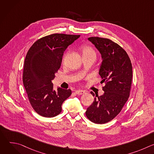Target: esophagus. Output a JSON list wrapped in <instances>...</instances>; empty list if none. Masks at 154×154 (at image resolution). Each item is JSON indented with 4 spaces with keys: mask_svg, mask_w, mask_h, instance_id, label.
<instances>
[{
    "mask_svg": "<svg viewBox=\"0 0 154 154\" xmlns=\"http://www.w3.org/2000/svg\"><path fill=\"white\" fill-rule=\"evenodd\" d=\"M75 93H76L77 94H79V95H80V94H83L85 93V91H83V90H77V91H75Z\"/></svg>",
    "mask_w": 154,
    "mask_h": 154,
    "instance_id": "esophagus-1",
    "label": "esophagus"
}]
</instances>
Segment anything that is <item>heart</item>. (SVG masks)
Masks as SVG:
<instances>
[{"label":"heart","mask_w":154,"mask_h":154,"mask_svg":"<svg viewBox=\"0 0 154 154\" xmlns=\"http://www.w3.org/2000/svg\"><path fill=\"white\" fill-rule=\"evenodd\" d=\"M83 57H93L96 58V54L94 49L90 46H83L81 48Z\"/></svg>","instance_id":"heart-1"}]
</instances>
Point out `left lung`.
I'll return each mask as SVG.
<instances>
[{"label":"left lung","instance_id":"8db88e82","mask_svg":"<svg viewBox=\"0 0 154 154\" xmlns=\"http://www.w3.org/2000/svg\"><path fill=\"white\" fill-rule=\"evenodd\" d=\"M88 39L101 54L102 62L99 74L106 84L102 88L103 94L96 95L85 114L94 123L105 124L120 113L128 100L132 80V65L127 52L112 40L99 37ZM91 94L95 96L92 91Z\"/></svg>","mask_w":154,"mask_h":154}]
</instances>
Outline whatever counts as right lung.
Listing matches in <instances>:
<instances>
[{
    "label": "right lung",
    "instance_id": "right-lung-1",
    "mask_svg": "<svg viewBox=\"0 0 154 154\" xmlns=\"http://www.w3.org/2000/svg\"><path fill=\"white\" fill-rule=\"evenodd\" d=\"M80 35L55 33L37 40L29 49L24 61L23 83L30 103L39 115L52 118L61 112L71 90H54L52 80L60 68L65 50Z\"/></svg>",
    "mask_w": 154,
    "mask_h": 154
}]
</instances>
